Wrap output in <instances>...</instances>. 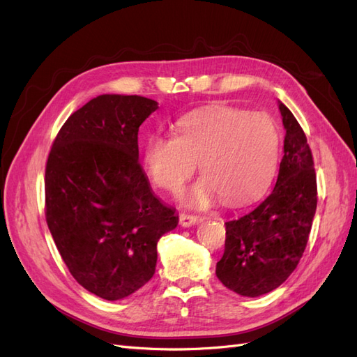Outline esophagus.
Instances as JSON below:
<instances>
[{"label": "esophagus", "instance_id": "obj_1", "mask_svg": "<svg viewBox=\"0 0 357 357\" xmlns=\"http://www.w3.org/2000/svg\"><path fill=\"white\" fill-rule=\"evenodd\" d=\"M178 220H180V225L183 226V228H189V226L195 225V223L198 222V218H197V215H192V214L180 213V215H178Z\"/></svg>", "mask_w": 357, "mask_h": 357}]
</instances>
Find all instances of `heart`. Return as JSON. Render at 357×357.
<instances>
[{
	"label": "heart",
	"instance_id": "heart-1",
	"mask_svg": "<svg viewBox=\"0 0 357 357\" xmlns=\"http://www.w3.org/2000/svg\"><path fill=\"white\" fill-rule=\"evenodd\" d=\"M176 131L177 137H147L143 164L156 186L174 192L198 160L202 177L185 193L188 204L207 205L219 195L229 204L245 202L271 181L278 134L265 113L211 105L180 119Z\"/></svg>",
	"mask_w": 357,
	"mask_h": 357
}]
</instances>
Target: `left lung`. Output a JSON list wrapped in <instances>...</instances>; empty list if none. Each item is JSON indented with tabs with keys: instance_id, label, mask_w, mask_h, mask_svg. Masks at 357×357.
<instances>
[{
	"instance_id": "8db88e82",
	"label": "left lung",
	"mask_w": 357,
	"mask_h": 357,
	"mask_svg": "<svg viewBox=\"0 0 357 357\" xmlns=\"http://www.w3.org/2000/svg\"><path fill=\"white\" fill-rule=\"evenodd\" d=\"M286 129L284 155L273 192L253 210L226 222L225 252L215 275L241 296L268 294L295 271L317 207L311 149L301 125L278 102Z\"/></svg>"
}]
</instances>
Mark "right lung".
<instances>
[{
	"instance_id": "add662e5",
	"label": "right lung",
	"mask_w": 357,
	"mask_h": 357,
	"mask_svg": "<svg viewBox=\"0 0 357 357\" xmlns=\"http://www.w3.org/2000/svg\"><path fill=\"white\" fill-rule=\"evenodd\" d=\"M158 107L138 95H100L74 112L46 164V222L75 282L107 301L155 274L162 235L178 223L138 162V129Z\"/></svg>"
}]
</instances>
